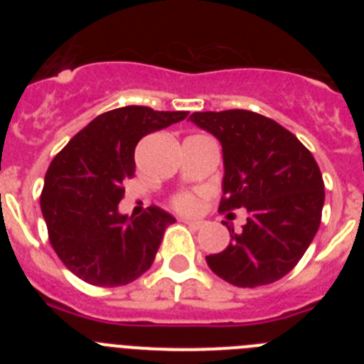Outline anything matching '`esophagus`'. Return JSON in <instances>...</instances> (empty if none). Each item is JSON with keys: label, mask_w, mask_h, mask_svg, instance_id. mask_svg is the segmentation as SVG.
Returning <instances> with one entry per match:
<instances>
[{"label": "esophagus", "mask_w": 364, "mask_h": 364, "mask_svg": "<svg viewBox=\"0 0 364 364\" xmlns=\"http://www.w3.org/2000/svg\"><path fill=\"white\" fill-rule=\"evenodd\" d=\"M184 224L188 228H191V230H200V228L204 226V222L202 220H184Z\"/></svg>", "instance_id": "1"}]
</instances>
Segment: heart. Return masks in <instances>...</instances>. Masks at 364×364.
I'll list each match as a JSON object with an SVG mask.
<instances>
[{
	"label": "heart",
	"mask_w": 364,
	"mask_h": 364,
	"mask_svg": "<svg viewBox=\"0 0 364 364\" xmlns=\"http://www.w3.org/2000/svg\"><path fill=\"white\" fill-rule=\"evenodd\" d=\"M171 205L180 213H193V211H197L198 200L195 197V193L182 191L171 198Z\"/></svg>",
	"instance_id": "obj_1"
}]
</instances>
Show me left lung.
Instances as JSON below:
<instances>
[{
  "label": "left lung",
  "mask_w": 364,
  "mask_h": 364,
  "mask_svg": "<svg viewBox=\"0 0 364 364\" xmlns=\"http://www.w3.org/2000/svg\"><path fill=\"white\" fill-rule=\"evenodd\" d=\"M189 120L220 140L224 180L218 211L246 208L242 231L208 255L215 275L257 288L290 273L319 230L324 182L314 154L281 124L246 109L193 112Z\"/></svg>",
  "instance_id": "obj_1"
}]
</instances>
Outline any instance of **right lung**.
I'll use <instances>...</instances> for the list:
<instances>
[{
  "mask_svg": "<svg viewBox=\"0 0 364 364\" xmlns=\"http://www.w3.org/2000/svg\"><path fill=\"white\" fill-rule=\"evenodd\" d=\"M188 111L144 105L96 117L54 156L41 189L50 246L82 281L114 288L136 281L153 264L175 218L149 205L133 218L118 213L124 184L134 176V147L146 134L176 124Z\"/></svg>",
  "mask_w": 364,
  "mask_h": 364,
  "instance_id": "right-lung-1",
  "label": "right lung"
}]
</instances>
